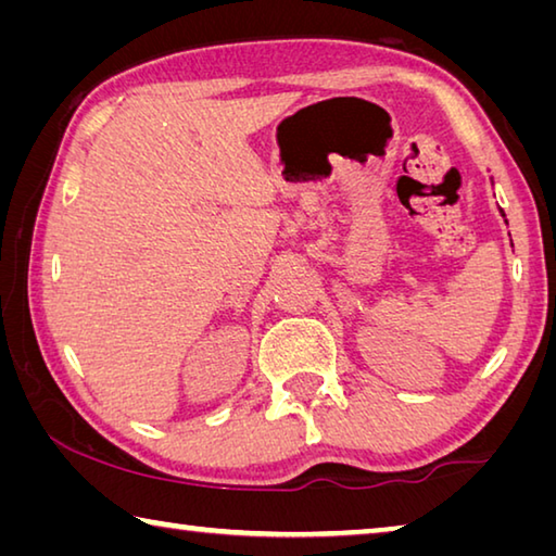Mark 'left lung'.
Listing matches in <instances>:
<instances>
[{
    "label": "left lung",
    "mask_w": 556,
    "mask_h": 556,
    "mask_svg": "<svg viewBox=\"0 0 556 556\" xmlns=\"http://www.w3.org/2000/svg\"><path fill=\"white\" fill-rule=\"evenodd\" d=\"M503 215H505V213H503Z\"/></svg>",
    "instance_id": "obj_1"
}]
</instances>
